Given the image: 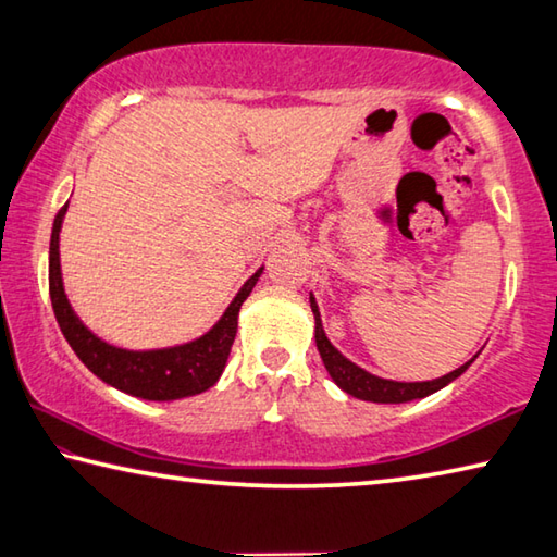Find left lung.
Segmentation results:
<instances>
[{
  "mask_svg": "<svg viewBox=\"0 0 557 557\" xmlns=\"http://www.w3.org/2000/svg\"><path fill=\"white\" fill-rule=\"evenodd\" d=\"M309 301H312V312H314V322H317L314 338H317L319 356H322L326 371H329V375H332L338 388L346 391L348 395H354V398L371 400V403H408V400H414V398H425V395L437 393L440 388H445L447 383L459 379V375L469 369V363L474 361V358H471L469 363L459 366L457 371L442 375V379H435V381L398 383V381L379 379V375H371L369 371L358 369L356 363H351L346 356L336 351L332 342H329L326 334H324L322 317H319L314 297H309Z\"/></svg>",
  "mask_w": 557,
  "mask_h": 557,
  "instance_id": "obj_1",
  "label": "left lung"
}]
</instances>
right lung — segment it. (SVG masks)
Returning a JSON list of instances; mask_svg holds the SVG:
<instances>
[{
  "instance_id": "right-lung-1",
  "label": "right lung",
  "mask_w": 557,
  "mask_h": 557,
  "mask_svg": "<svg viewBox=\"0 0 557 557\" xmlns=\"http://www.w3.org/2000/svg\"><path fill=\"white\" fill-rule=\"evenodd\" d=\"M65 209L63 206L53 221L51 231V250H49V292L55 322H59L65 342L71 344L75 356L81 358L88 369L106 381L112 388L135 395L145 400H178L188 395L209 391L221 379L228 361L235 332H238V312L240 305L256 287L262 268L240 287L238 295L225 309L209 334H203L196 342H188L172 348H157V351H127V348L110 346L98 338L88 326L73 314V309L65 299L61 262H59V233Z\"/></svg>"
}]
</instances>
